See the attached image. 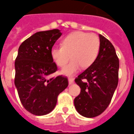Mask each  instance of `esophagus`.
I'll list each match as a JSON object with an SVG mask.
<instances>
[{"label":"esophagus","mask_w":134,"mask_h":134,"mask_svg":"<svg viewBox=\"0 0 134 134\" xmlns=\"http://www.w3.org/2000/svg\"><path fill=\"white\" fill-rule=\"evenodd\" d=\"M68 80H69V85H71V84H73V83H74V79L71 78V77H69Z\"/></svg>","instance_id":"1"}]
</instances>
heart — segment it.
<instances>
[{"label": "heart", "instance_id": "heart-1", "mask_svg": "<svg viewBox=\"0 0 134 134\" xmlns=\"http://www.w3.org/2000/svg\"><path fill=\"white\" fill-rule=\"evenodd\" d=\"M100 39L95 34L76 31L67 35L61 42V46H53L51 50L53 60L62 67L71 60L61 70L63 75H74L80 67L86 69L94 62L99 53Z\"/></svg>", "mask_w": 134, "mask_h": 134}]
</instances>
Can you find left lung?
I'll list each match as a JSON object with an SVG mask.
<instances>
[{
    "label": "left lung",
    "instance_id": "obj_1",
    "mask_svg": "<svg viewBox=\"0 0 134 134\" xmlns=\"http://www.w3.org/2000/svg\"><path fill=\"white\" fill-rule=\"evenodd\" d=\"M99 53L95 61L75 80L81 88L74 99L77 111L85 117L98 116L110 104L117 88L119 61L113 45L99 34Z\"/></svg>",
    "mask_w": 134,
    "mask_h": 134
}]
</instances>
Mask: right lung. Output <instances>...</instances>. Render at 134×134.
I'll use <instances>...</instances> for the list:
<instances>
[{
  "label": "right lung",
  "mask_w": 134,
  "mask_h": 134,
  "mask_svg": "<svg viewBox=\"0 0 134 134\" xmlns=\"http://www.w3.org/2000/svg\"><path fill=\"white\" fill-rule=\"evenodd\" d=\"M61 35L57 29L36 32L19 48L15 62V85L24 107L35 115L51 113L59 94L68 86L66 77L48 78L57 70L51 50Z\"/></svg>",
  "instance_id": "right-lung-1"
}]
</instances>
